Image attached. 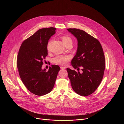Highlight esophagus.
Wrapping results in <instances>:
<instances>
[{"label":"esophagus","instance_id":"1","mask_svg":"<svg viewBox=\"0 0 124 124\" xmlns=\"http://www.w3.org/2000/svg\"><path fill=\"white\" fill-rule=\"evenodd\" d=\"M60 68H61V69H62V70H64V69H66L65 67H62V66H61V67H60Z\"/></svg>","mask_w":124,"mask_h":124}]
</instances>
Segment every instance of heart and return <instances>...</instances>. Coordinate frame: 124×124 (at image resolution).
Returning a JSON list of instances; mask_svg holds the SVG:
<instances>
[{"label":"heart","instance_id":"b5f03b06","mask_svg":"<svg viewBox=\"0 0 124 124\" xmlns=\"http://www.w3.org/2000/svg\"><path fill=\"white\" fill-rule=\"evenodd\" d=\"M62 39V42L65 46L69 44H72V40L70 37L65 36H63ZM49 43H48L47 45L48 49H49ZM70 56L69 55H57L53 59V62H54V63L58 65L65 66L67 65L68 62L70 60Z\"/></svg>","mask_w":124,"mask_h":124}]
</instances>
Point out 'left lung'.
I'll return each mask as SVG.
<instances>
[{
	"label": "left lung",
	"mask_w": 124,
	"mask_h": 124,
	"mask_svg": "<svg viewBox=\"0 0 124 124\" xmlns=\"http://www.w3.org/2000/svg\"><path fill=\"white\" fill-rule=\"evenodd\" d=\"M67 30L77 39L78 48L72 60L76 69L82 67V73L67 68L74 91L81 96L91 95L97 89L103 76L105 58L99 41L83 30L69 28Z\"/></svg>",
	"instance_id": "left-lung-1"
}]
</instances>
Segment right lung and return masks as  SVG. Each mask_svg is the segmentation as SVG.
<instances>
[{
    "label": "right lung",
    "mask_w": 124,
    "mask_h": 124,
    "mask_svg": "<svg viewBox=\"0 0 124 124\" xmlns=\"http://www.w3.org/2000/svg\"><path fill=\"white\" fill-rule=\"evenodd\" d=\"M56 28L38 30L22 43L17 59L20 78L27 89L37 96H43L51 91L60 70L56 65L48 71L42 69L43 60L47 56V44L55 33Z\"/></svg>",
    "instance_id": "right-lung-1"
}]
</instances>
